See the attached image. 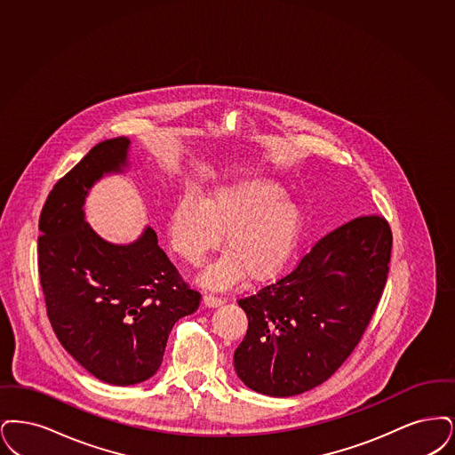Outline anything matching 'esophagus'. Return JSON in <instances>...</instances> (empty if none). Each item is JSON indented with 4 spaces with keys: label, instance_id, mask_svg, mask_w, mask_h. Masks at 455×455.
<instances>
[{
    "label": "esophagus",
    "instance_id": "esophagus-1",
    "mask_svg": "<svg viewBox=\"0 0 455 455\" xmlns=\"http://www.w3.org/2000/svg\"><path fill=\"white\" fill-rule=\"evenodd\" d=\"M204 304L207 307H218L220 304H224V299L222 297L212 296V294H205L204 296Z\"/></svg>",
    "mask_w": 455,
    "mask_h": 455
}]
</instances>
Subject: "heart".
<instances>
[{
    "mask_svg": "<svg viewBox=\"0 0 455 455\" xmlns=\"http://www.w3.org/2000/svg\"><path fill=\"white\" fill-rule=\"evenodd\" d=\"M224 235L226 257L202 277L212 289L235 285L246 274L251 282L278 275L296 251L302 214L270 178H243L214 188L205 200H178L170 216L173 248L192 265H202Z\"/></svg>",
    "mask_w": 455,
    "mask_h": 455,
    "instance_id": "heart-1",
    "label": "heart"
}]
</instances>
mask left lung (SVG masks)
I'll use <instances>...</instances> for the list:
<instances>
[{
  "mask_svg": "<svg viewBox=\"0 0 455 455\" xmlns=\"http://www.w3.org/2000/svg\"><path fill=\"white\" fill-rule=\"evenodd\" d=\"M393 233L360 216L321 237L277 282L243 297L248 331L236 374L259 395H300L328 380L355 350L382 296Z\"/></svg>",
  "mask_w": 455,
  "mask_h": 455,
  "instance_id": "left-lung-1",
  "label": "left lung"
}]
</instances>
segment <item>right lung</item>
Segmentation results:
<instances>
[{
  "mask_svg": "<svg viewBox=\"0 0 455 455\" xmlns=\"http://www.w3.org/2000/svg\"><path fill=\"white\" fill-rule=\"evenodd\" d=\"M127 138L101 140L51 190L40 212L39 277L60 345L92 376L114 386L158 372L180 317L200 294L146 228L131 244H112L84 220V198L105 173L127 166Z\"/></svg>",
  "mask_w": 455,
  "mask_h": 455,
  "instance_id": "right-lung-1",
  "label": "right lung"
}]
</instances>
